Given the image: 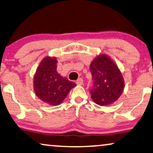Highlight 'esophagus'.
I'll list each match as a JSON object with an SVG mask.
<instances>
[{"label":"esophagus","instance_id":"34e87169","mask_svg":"<svg viewBox=\"0 0 153 153\" xmlns=\"http://www.w3.org/2000/svg\"><path fill=\"white\" fill-rule=\"evenodd\" d=\"M76 83L77 85H82L83 84V79L82 77H79V78L77 79V80L76 81Z\"/></svg>","mask_w":153,"mask_h":153}]
</instances>
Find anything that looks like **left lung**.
Returning a JSON list of instances; mask_svg holds the SVG:
<instances>
[{
  "label": "left lung",
  "mask_w": 153,
  "mask_h": 153,
  "mask_svg": "<svg viewBox=\"0 0 153 153\" xmlns=\"http://www.w3.org/2000/svg\"><path fill=\"white\" fill-rule=\"evenodd\" d=\"M90 71L93 81L90 93L93 101L100 106L117 101L124 90V81L115 62L102 54L91 62Z\"/></svg>",
  "instance_id": "8db88e82"
}]
</instances>
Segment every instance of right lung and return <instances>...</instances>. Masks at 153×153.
I'll use <instances>...</instances> for the list:
<instances>
[{"label": "right lung", "instance_id": "right-lung-1", "mask_svg": "<svg viewBox=\"0 0 153 153\" xmlns=\"http://www.w3.org/2000/svg\"><path fill=\"white\" fill-rule=\"evenodd\" d=\"M57 62L56 58H45L38 66L33 79L36 95L42 101L52 106L62 102L70 90L76 86L74 82L57 72Z\"/></svg>", "mask_w": 153, "mask_h": 153}]
</instances>
